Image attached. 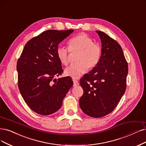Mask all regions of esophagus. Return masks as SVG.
I'll return each instance as SVG.
<instances>
[{
  "label": "esophagus",
  "mask_w": 146,
  "mask_h": 146,
  "mask_svg": "<svg viewBox=\"0 0 146 146\" xmlns=\"http://www.w3.org/2000/svg\"><path fill=\"white\" fill-rule=\"evenodd\" d=\"M73 85L74 86H77V85H78L79 84V82L77 80H76V79H73Z\"/></svg>",
  "instance_id": "1"
}]
</instances>
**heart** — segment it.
I'll return each instance as SVG.
<instances>
[{
  "label": "heart",
  "mask_w": 146,
  "mask_h": 146,
  "mask_svg": "<svg viewBox=\"0 0 146 146\" xmlns=\"http://www.w3.org/2000/svg\"><path fill=\"white\" fill-rule=\"evenodd\" d=\"M68 50L59 46L56 49V56L62 65L69 63V51L78 52L75 64L65 70V74L72 78H78L85 73L88 68L91 69L98 64L101 56L102 48L98 43L85 33H80L72 37L68 41Z\"/></svg>",
  "instance_id": "b5f03b06"
}]
</instances>
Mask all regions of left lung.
Instances as JSON below:
<instances>
[{
  "instance_id": "obj_1",
  "label": "left lung",
  "mask_w": 146,
  "mask_h": 146,
  "mask_svg": "<svg viewBox=\"0 0 146 146\" xmlns=\"http://www.w3.org/2000/svg\"><path fill=\"white\" fill-rule=\"evenodd\" d=\"M102 42L100 60L80 79L84 93L79 105L87 115L100 118L113 111L126 88L128 65L118 42L104 32L96 31Z\"/></svg>"
}]
</instances>
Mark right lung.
Instances as JSON below:
<instances>
[{"instance_id":"right-lung-1","label":"right lung","mask_w":146,"mask_h":146,"mask_svg":"<svg viewBox=\"0 0 146 146\" xmlns=\"http://www.w3.org/2000/svg\"><path fill=\"white\" fill-rule=\"evenodd\" d=\"M73 30H47L27 42L17 63L18 86L30 108L47 115L57 111L73 82L67 76L53 79L63 73L56 56L58 44Z\"/></svg>"}]
</instances>
